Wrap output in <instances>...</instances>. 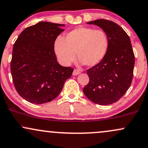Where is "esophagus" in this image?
<instances>
[{
  "label": "esophagus",
  "mask_w": 148,
  "mask_h": 148,
  "mask_svg": "<svg viewBox=\"0 0 148 148\" xmlns=\"http://www.w3.org/2000/svg\"><path fill=\"white\" fill-rule=\"evenodd\" d=\"M80 73H81V72H80L79 70H78V69H74V72H73V76H76L78 75V74H79Z\"/></svg>",
  "instance_id": "34e87169"
}]
</instances>
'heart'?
<instances>
[{
    "label": "heart",
    "instance_id": "obj_1",
    "mask_svg": "<svg viewBox=\"0 0 148 148\" xmlns=\"http://www.w3.org/2000/svg\"><path fill=\"white\" fill-rule=\"evenodd\" d=\"M109 39L103 30L80 27L69 32L65 39L56 38L54 50L57 58L63 65H69L75 60L76 54L83 65L92 67L106 56Z\"/></svg>",
    "mask_w": 148,
    "mask_h": 148
}]
</instances>
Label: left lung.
Listing matches in <instances>:
<instances>
[{"instance_id":"1","label":"left lung","mask_w":148,"mask_h":148,"mask_svg":"<svg viewBox=\"0 0 148 148\" xmlns=\"http://www.w3.org/2000/svg\"><path fill=\"white\" fill-rule=\"evenodd\" d=\"M87 24L99 26L107 34L109 47L100 63L87 70L90 81L83 93L94 103L112 104L125 94L132 81L135 60L130 38L112 21L98 19Z\"/></svg>"}]
</instances>
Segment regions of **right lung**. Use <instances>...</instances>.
Wrapping results in <instances>:
<instances>
[{"label": "right lung", "instance_id": "obj_1", "mask_svg": "<svg viewBox=\"0 0 148 148\" xmlns=\"http://www.w3.org/2000/svg\"><path fill=\"white\" fill-rule=\"evenodd\" d=\"M65 25L39 22L25 29L13 46L11 73L16 90L28 102L54 100L74 69L57 62L54 42Z\"/></svg>", "mask_w": 148, "mask_h": 148}]
</instances>
